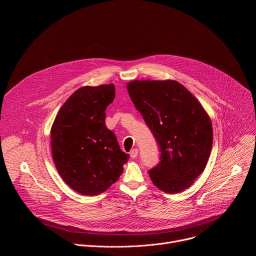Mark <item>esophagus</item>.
Here are the masks:
<instances>
[{
    "label": "esophagus",
    "mask_w": 256,
    "mask_h": 256,
    "mask_svg": "<svg viewBox=\"0 0 256 256\" xmlns=\"http://www.w3.org/2000/svg\"><path fill=\"white\" fill-rule=\"evenodd\" d=\"M138 150L136 148V149H132V151H130V157L132 158H136V156H138Z\"/></svg>",
    "instance_id": "1"
}]
</instances>
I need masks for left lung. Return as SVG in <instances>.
<instances>
[{
  "label": "left lung",
  "instance_id": "1",
  "mask_svg": "<svg viewBox=\"0 0 256 256\" xmlns=\"http://www.w3.org/2000/svg\"><path fill=\"white\" fill-rule=\"evenodd\" d=\"M126 88L159 144L160 162L149 170L151 180L165 192H184L204 170L210 154L212 128L208 114L173 80H136Z\"/></svg>",
  "mask_w": 256,
  "mask_h": 256
}]
</instances>
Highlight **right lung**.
Wrapping results in <instances>:
<instances>
[{
    "label": "right lung",
    "instance_id": "right-lung-1",
    "mask_svg": "<svg viewBox=\"0 0 256 256\" xmlns=\"http://www.w3.org/2000/svg\"><path fill=\"white\" fill-rule=\"evenodd\" d=\"M114 96L112 84L82 87L64 103L52 126L56 168L70 188L84 196L105 192L130 158L105 126L106 107Z\"/></svg>",
    "mask_w": 256,
    "mask_h": 256
}]
</instances>
